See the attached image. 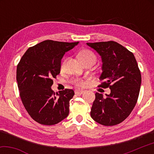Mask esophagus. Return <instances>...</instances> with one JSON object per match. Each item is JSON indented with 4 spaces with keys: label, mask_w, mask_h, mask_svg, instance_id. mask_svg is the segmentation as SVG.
<instances>
[{
    "label": "esophagus",
    "mask_w": 154,
    "mask_h": 154,
    "mask_svg": "<svg viewBox=\"0 0 154 154\" xmlns=\"http://www.w3.org/2000/svg\"><path fill=\"white\" fill-rule=\"evenodd\" d=\"M83 92H84V91H83V90H75V94L77 96H81Z\"/></svg>",
    "instance_id": "esophagus-1"
}]
</instances>
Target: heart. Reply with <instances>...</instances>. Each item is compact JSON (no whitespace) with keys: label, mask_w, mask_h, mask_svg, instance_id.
Here are the masks:
<instances>
[{"label":"heart","mask_w":154,"mask_h":154,"mask_svg":"<svg viewBox=\"0 0 154 154\" xmlns=\"http://www.w3.org/2000/svg\"><path fill=\"white\" fill-rule=\"evenodd\" d=\"M78 58H79L80 61L83 64L87 62H92L93 63H95L96 60V55L92 51L89 50V49H83V50L79 51V54H78ZM66 61V58H64L60 64V69L62 70H63L65 68ZM72 83L77 87H83L85 85V81L83 79H81V78H75V79L72 80Z\"/></svg>","instance_id":"b5f03b06"}]
</instances>
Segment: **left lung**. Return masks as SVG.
Segmentation results:
<instances>
[{
    "label": "left lung",
    "instance_id": "left-lung-1",
    "mask_svg": "<svg viewBox=\"0 0 154 154\" xmlns=\"http://www.w3.org/2000/svg\"><path fill=\"white\" fill-rule=\"evenodd\" d=\"M100 54L103 72L98 87L109 88L110 94L96 92L90 116L103 126L120 124L133 110L139 98L141 75L134 54L113 41L87 43Z\"/></svg>",
    "mask_w": 154,
    "mask_h": 154
}]
</instances>
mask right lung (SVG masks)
Wrapping results in <instances>:
<instances>
[{
  "label": "right lung",
  "mask_w": 154,
  "mask_h": 154,
  "mask_svg": "<svg viewBox=\"0 0 154 154\" xmlns=\"http://www.w3.org/2000/svg\"><path fill=\"white\" fill-rule=\"evenodd\" d=\"M78 43L44 41L28 48L17 64L16 79L21 100L28 113L38 123L51 126L69 113V101L74 91L65 89L56 94L51 87L60 72L65 52Z\"/></svg>",
  "instance_id": "1"
}]
</instances>
